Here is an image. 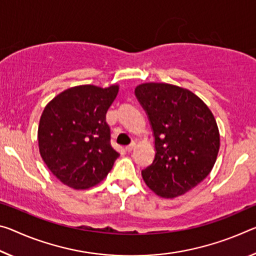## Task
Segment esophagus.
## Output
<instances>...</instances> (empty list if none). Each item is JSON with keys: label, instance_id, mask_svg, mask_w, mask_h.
Wrapping results in <instances>:
<instances>
[{"label": "esophagus", "instance_id": "1", "mask_svg": "<svg viewBox=\"0 0 256 256\" xmlns=\"http://www.w3.org/2000/svg\"><path fill=\"white\" fill-rule=\"evenodd\" d=\"M134 147H136V142H131L128 146L125 147V149H126V152H132V150L134 149Z\"/></svg>", "mask_w": 256, "mask_h": 256}]
</instances>
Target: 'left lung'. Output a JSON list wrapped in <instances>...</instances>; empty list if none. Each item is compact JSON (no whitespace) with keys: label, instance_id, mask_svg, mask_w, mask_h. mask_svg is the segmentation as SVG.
<instances>
[{"label":"left lung","instance_id":"8db88e82","mask_svg":"<svg viewBox=\"0 0 256 256\" xmlns=\"http://www.w3.org/2000/svg\"><path fill=\"white\" fill-rule=\"evenodd\" d=\"M152 126L155 158L141 171L146 184L164 198L189 192L216 164L220 134L208 107L192 91L166 83L136 88Z\"/></svg>","mask_w":256,"mask_h":256}]
</instances>
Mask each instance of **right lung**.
I'll return each instance as SVG.
<instances>
[{
    "mask_svg": "<svg viewBox=\"0 0 256 256\" xmlns=\"http://www.w3.org/2000/svg\"><path fill=\"white\" fill-rule=\"evenodd\" d=\"M117 93V85H80L62 92L44 108L38 132L40 154L64 184L88 189L110 172L120 154L110 144L106 114Z\"/></svg>",
    "mask_w": 256,
    "mask_h": 256,
    "instance_id": "add662e5",
    "label": "right lung"
}]
</instances>
